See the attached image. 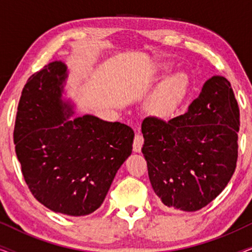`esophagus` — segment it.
<instances>
[{
    "mask_svg": "<svg viewBox=\"0 0 252 252\" xmlns=\"http://www.w3.org/2000/svg\"><path fill=\"white\" fill-rule=\"evenodd\" d=\"M143 142H144V139H143L142 134H141V133H136L135 136H134L133 150L135 151V153H140L141 148H142V146H143Z\"/></svg>",
    "mask_w": 252,
    "mask_h": 252,
    "instance_id": "1",
    "label": "esophagus"
}]
</instances>
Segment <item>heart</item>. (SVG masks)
I'll return each instance as SVG.
<instances>
[{
	"mask_svg": "<svg viewBox=\"0 0 252 252\" xmlns=\"http://www.w3.org/2000/svg\"><path fill=\"white\" fill-rule=\"evenodd\" d=\"M158 70H166L167 64H160ZM187 86V77L184 73H175L168 77L156 89L148 102V110L156 116H168L180 103Z\"/></svg>",
	"mask_w": 252,
	"mask_h": 252,
	"instance_id": "b5f03b06",
	"label": "heart"
}]
</instances>
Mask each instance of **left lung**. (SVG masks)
I'll return each instance as SVG.
<instances>
[{
    "label": "left lung",
    "instance_id": "obj_1",
    "mask_svg": "<svg viewBox=\"0 0 252 252\" xmlns=\"http://www.w3.org/2000/svg\"><path fill=\"white\" fill-rule=\"evenodd\" d=\"M240 109L230 82L215 75L184 115L142 123L150 184L164 206L194 212L211 203L233 177Z\"/></svg>",
    "mask_w": 252,
    "mask_h": 252
}]
</instances>
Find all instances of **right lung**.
Wrapping results in <instances>:
<instances>
[{
  "instance_id": "1",
  "label": "right lung",
  "mask_w": 252,
  "mask_h": 252,
  "mask_svg": "<svg viewBox=\"0 0 252 252\" xmlns=\"http://www.w3.org/2000/svg\"><path fill=\"white\" fill-rule=\"evenodd\" d=\"M67 67L53 62L24 86L13 142L25 182L54 212L87 216L102 205L117 171L132 154L134 132L95 116L74 119L62 93Z\"/></svg>"
}]
</instances>
